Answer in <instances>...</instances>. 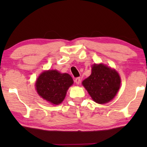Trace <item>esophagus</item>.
<instances>
[{
    "instance_id": "obj_1",
    "label": "esophagus",
    "mask_w": 147,
    "mask_h": 147,
    "mask_svg": "<svg viewBox=\"0 0 147 147\" xmlns=\"http://www.w3.org/2000/svg\"><path fill=\"white\" fill-rule=\"evenodd\" d=\"M75 82L77 84H79L81 82V78H80V77H77V78H75Z\"/></svg>"
}]
</instances>
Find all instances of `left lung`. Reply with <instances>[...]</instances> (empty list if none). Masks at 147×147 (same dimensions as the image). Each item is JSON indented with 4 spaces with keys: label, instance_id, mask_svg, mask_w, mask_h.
Instances as JSON below:
<instances>
[{
    "label": "left lung",
    "instance_id": "1",
    "mask_svg": "<svg viewBox=\"0 0 147 147\" xmlns=\"http://www.w3.org/2000/svg\"><path fill=\"white\" fill-rule=\"evenodd\" d=\"M120 77L117 72L104 64H95L91 75L82 84L95 102L105 104L114 98L120 87Z\"/></svg>",
    "mask_w": 147,
    "mask_h": 147
}]
</instances>
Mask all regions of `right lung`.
I'll list each match as a JSON object with an SVG mask.
<instances>
[{"instance_id":"obj_1","label":"right lung","mask_w":147,"mask_h":147,"mask_svg":"<svg viewBox=\"0 0 147 147\" xmlns=\"http://www.w3.org/2000/svg\"><path fill=\"white\" fill-rule=\"evenodd\" d=\"M73 84L71 76L57 70L41 74L36 82L37 92L43 99L53 104H59L65 98L68 88Z\"/></svg>"}]
</instances>
